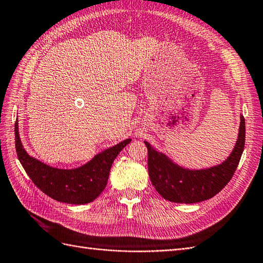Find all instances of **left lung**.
<instances>
[{
  "label": "left lung",
  "instance_id": "obj_1",
  "mask_svg": "<svg viewBox=\"0 0 263 263\" xmlns=\"http://www.w3.org/2000/svg\"><path fill=\"white\" fill-rule=\"evenodd\" d=\"M148 149V171L153 185L164 199L176 203H195L215 197L231 181L245 144V120L241 115L235 148L224 163L206 170L191 171L174 164L164 154Z\"/></svg>",
  "mask_w": 263,
  "mask_h": 263
}]
</instances>
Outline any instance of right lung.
Segmentation results:
<instances>
[{
	"label": "right lung",
	"mask_w": 263,
	"mask_h": 263,
	"mask_svg": "<svg viewBox=\"0 0 263 263\" xmlns=\"http://www.w3.org/2000/svg\"><path fill=\"white\" fill-rule=\"evenodd\" d=\"M16 122L14 124L16 155L30 180L48 197L71 204L89 203L103 192L108 181L111 164L121 150L131 141V139H126L104 150L79 168L59 170L43 164L26 153Z\"/></svg>",
	"instance_id": "right-lung-1"
}]
</instances>
